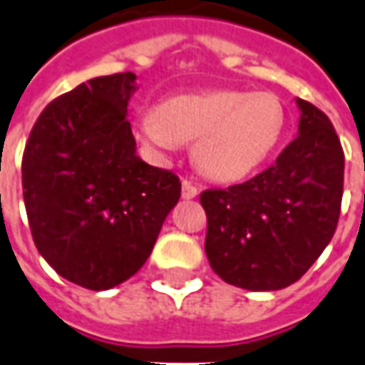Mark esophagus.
I'll use <instances>...</instances> for the list:
<instances>
[{
  "instance_id": "34e87169",
  "label": "esophagus",
  "mask_w": 365,
  "mask_h": 365,
  "mask_svg": "<svg viewBox=\"0 0 365 365\" xmlns=\"http://www.w3.org/2000/svg\"><path fill=\"white\" fill-rule=\"evenodd\" d=\"M200 195V190L193 185L191 182H187V180H183L182 182V197L183 200H193V197H197Z\"/></svg>"
}]
</instances>
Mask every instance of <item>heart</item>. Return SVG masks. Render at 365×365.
Instances as JSON below:
<instances>
[{
	"instance_id": "1",
	"label": "heart",
	"mask_w": 365,
	"mask_h": 365,
	"mask_svg": "<svg viewBox=\"0 0 365 365\" xmlns=\"http://www.w3.org/2000/svg\"><path fill=\"white\" fill-rule=\"evenodd\" d=\"M287 108L274 93L211 91L178 94L142 112L134 132L156 152L193 144V162L215 182H239L257 172L284 138Z\"/></svg>"
}]
</instances>
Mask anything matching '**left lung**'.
<instances>
[{"label":"left lung","instance_id":"obj_1","mask_svg":"<svg viewBox=\"0 0 365 365\" xmlns=\"http://www.w3.org/2000/svg\"><path fill=\"white\" fill-rule=\"evenodd\" d=\"M298 136L277 162L227 190L201 193L205 253L221 279L245 290L297 282L332 241L344 190V152L332 122L297 98Z\"/></svg>","mask_w":365,"mask_h":365}]
</instances>
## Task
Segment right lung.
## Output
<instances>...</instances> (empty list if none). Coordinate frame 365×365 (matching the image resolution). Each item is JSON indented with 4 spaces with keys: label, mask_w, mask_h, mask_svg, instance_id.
I'll list each match as a JSON object with an SVG mask.
<instances>
[{
    "label": "right lung",
    "mask_w": 365,
    "mask_h": 365,
    "mask_svg": "<svg viewBox=\"0 0 365 365\" xmlns=\"http://www.w3.org/2000/svg\"><path fill=\"white\" fill-rule=\"evenodd\" d=\"M136 75L96 76L47 104L23 154V200L41 257L63 279L108 290L154 249L182 183L136 154Z\"/></svg>",
    "instance_id": "right-lung-1"
}]
</instances>
